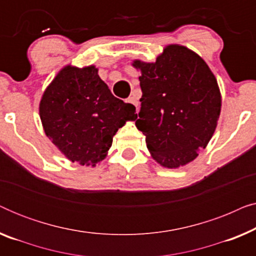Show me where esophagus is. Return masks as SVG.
I'll return each instance as SVG.
<instances>
[{"instance_id": "34e87169", "label": "esophagus", "mask_w": 256, "mask_h": 256, "mask_svg": "<svg viewBox=\"0 0 256 256\" xmlns=\"http://www.w3.org/2000/svg\"><path fill=\"white\" fill-rule=\"evenodd\" d=\"M127 102H129V104H134V106L138 108V98H136L135 96H129L128 99H127Z\"/></svg>"}]
</instances>
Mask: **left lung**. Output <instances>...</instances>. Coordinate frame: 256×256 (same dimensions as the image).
Masks as SVG:
<instances>
[{"label":"left lung","mask_w":256,"mask_h":256,"mask_svg":"<svg viewBox=\"0 0 256 256\" xmlns=\"http://www.w3.org/2000/svg\"><path fill=\"white\" fill-rule=\"evenodd\" d=\"M141 72V110L135 124L146 148L168 169L186 166L206 148L222 110L216 79L200 56L180 44L164 48L156 62H132Z\"/></svg>","instance_id":"8db88e82"}]
</instances>
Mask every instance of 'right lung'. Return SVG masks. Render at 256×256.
<instances>
[{
	"instance_id": "right-lung-1",
	"label": "right lung",
	"mask_w": 256,
	"mask_h": 256,
	"mask_svg": "<svg viewBox=\"0 0 256 256\" xmlns=\"http://www.w3.org/2000/svg\"><path fill=\"white\" fill-rule=\"evenodd\" d=\"M135 106L115 98L94 65H66L44 90L40 116L45 135L72 162L96 166L104 160L113 136L135 121Z\"/></svg>"
}]
</instances>
